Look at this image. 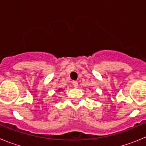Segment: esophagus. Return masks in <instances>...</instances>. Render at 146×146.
Segmentation results:
<instances>
[{"label": "esophagus", "instance_id": "1", "mask_svg": "<svg viewBox=\"0 0 146 146\" xmlns=\"http://www.w3.org/2000/svg\"><path fill=\"white\" fill-rule=\"evenodd\" d=\"M72 84H73L74 88H77V86H78V82H77V81H73Z\"/></svg>", "mask_w": 146, "mask_h": 146}]
</instances>
